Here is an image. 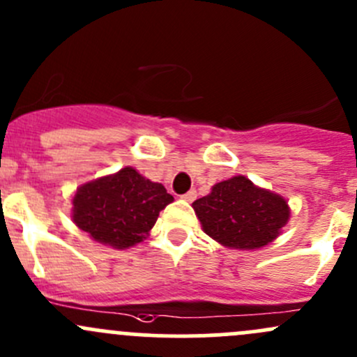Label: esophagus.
<instances>
[{
    "label": "esophagus",
    "mask_w": 357,
    "mask_h": 357,
    "mask_svg": "<svg viewBox=\"0 0 357 357\" xmlns=\"http://www.w3.org/2000/svg\"><path fill=\"white\" fill-rule=\"evenodd\" d=\"M181 199L186 200V202H193L197 199V192H195V190H190V192H186L185 195L181 197Z\"/></svg>",
    "instance_id": "esophagus-1"
}]
</instances>
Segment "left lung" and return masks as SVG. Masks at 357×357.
<instances>
[{
    "mask_svg": "<svg viewBox=\"0 0 357 357\" xmlns=\"http://www.w3.org/2000/svg\"><path fill=\"white\" fill-rule=\"evenodd\" d=\"M193 208L211 238L240 250L271 243L290 219L283 197L259 188L245 176L214 185L208 195L193 202Z\"/></svg>",
    "mask_w": 357,
    "mask_h": 357,
    "instance_id": "obj_1",
    "label": "left lung"
}]
</instances>
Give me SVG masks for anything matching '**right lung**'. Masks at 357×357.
Listing matches in <instances>:
<instances>
[{
	"instance_id": "obj_1",
	"label": "right lung",
	"mask_w": 357,
	"mask_h": 357,
	"mask_svg": "<svg viewBox=\"0 0 357 357\" xmlns=\"http://www.w3.org/2000/svg\"><path fill=\"white\" fill-rule=\"evenodd\" d=\"M172 200L160 183L124 167L79 186L72 199V221L95 242L128 248L146 238L158 212Z\"/></svg>"
}]
</instances>
